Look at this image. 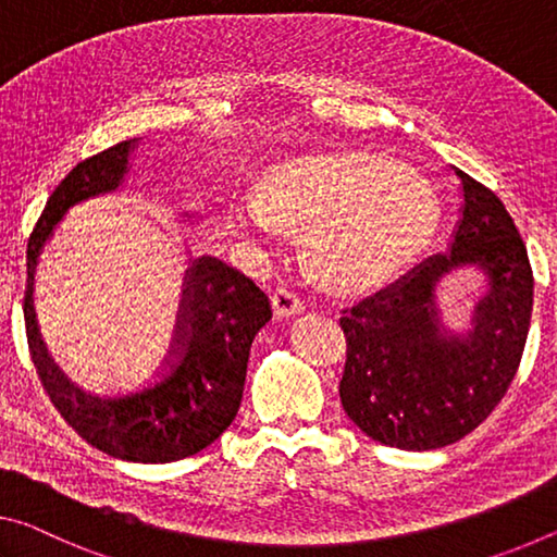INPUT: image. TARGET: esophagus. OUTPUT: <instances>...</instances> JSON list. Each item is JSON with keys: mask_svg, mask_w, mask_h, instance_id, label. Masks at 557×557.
<instances>
[{"mask_svg": "<svg viewBox=\"0 0 557 557\" xmlns=\"http://www.w3.org/2000/svg\"><path fill=\"white\" fill-rule=\"evenodd\" d=\"M273 306H276L278 315L294 318L306 311V298L290 288H278L276 294H273Z\"/></svg>", "mask_w": 557, "mask_h": 557, "instance_id": "esophagus-1", "label": "esophagus"}]
</instances>
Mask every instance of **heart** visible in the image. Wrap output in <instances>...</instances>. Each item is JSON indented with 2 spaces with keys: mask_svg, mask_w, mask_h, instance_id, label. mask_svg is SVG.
<instances>
[{
  "mask_svg": "<svg viewBox=\"0 0 557 557\" xmlns=\"http://www.w3.org/2000/svg\"><path fill=\"white\" fill-rule=\"evenodd\" d=\"M442 219L432 180L385 154L343 150L306 154L273 172L263 209L246 226L276 244L281 226L313 230L311 259L327 284L364 290L417 259Z\"/></svg>",
  "mask_w": 557,
  "mask_h": 557,
  "instance_id": "1",
  "label": "heart"
}]
</instances>
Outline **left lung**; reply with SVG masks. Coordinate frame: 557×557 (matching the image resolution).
<instances>
[{
	"label": "left lung",
	"mask_w": 557,
	"mask_h": 557,
	"mask_svg": "<svg viewBox=\"0 0 557 557\" xmlns=\"http://www.w3.org/2000/svg\"><path fill=\"white\" fill-rule=\"evenodd\" d=\"M454 172L463 207L449 251L341 318L343 409L375 442L407 451L442 449L476 430L516 377L531 327L533 271L521 234L488 187ZM457 268L487 278L469 332L446 329L435 306V286Z\"/></svg>",
	"instance_id": "left-lung-1"
}]
</instances>
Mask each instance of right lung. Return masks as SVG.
<instances>
[{
    "label": "right lung",
    "mask_w": 557,
    "mask_h": 557,
    "mask_svg": "<svg viewBox=\"0 0 557 557\" xmlns=\"http://www.w3.org/2000/svg\"><path fill=\"white\" fill-rule=\"evenodd\" d=\"M138 138L78 162L53 189L26 246L24 318L36 372L61 417L115 459L168 463L207 449L239 412L251 343L271 321L269 296L242 271L199 257L185 273L177 331L165 368L148 385L113 397L73 387L49 358L34 321L36 259L73 205L121 187Z\"/></svg>",
    "instance_id": "right-lung-1"
}]
</instances>
